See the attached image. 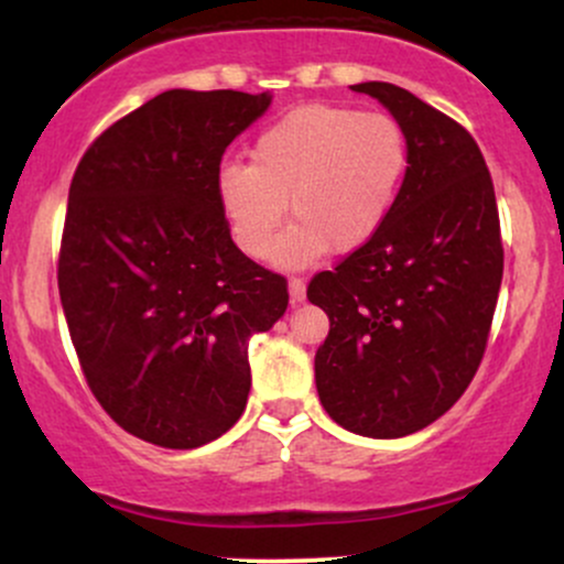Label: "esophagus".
I'll list each match as a JSON object with an SVG mask.
<instances>
[{
    "mask_svg": "<svg viewBox=\"0 0 564 564\" xmlns=\"http://www.w3.org/2000/svg\"><path fill=\"white\" fill-rule=\"evenodd\" d=\"M304 291H307V286H304L302 278H289V296H291V302H294V304L304 302Z\"/></svg>",
    "mask_w": 564,
    "mask_h": 564,
    "instance_id": "obj_1",
    "label": "esophagus"
}]
</instances>
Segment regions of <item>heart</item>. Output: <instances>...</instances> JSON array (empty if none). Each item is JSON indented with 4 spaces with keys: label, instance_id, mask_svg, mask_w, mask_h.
Wrapping results in <instances>:
<instances>
[{
    "label": "heart",
    "instance_id": "obj_1",
    "mask_svg": "<svg viewBox=\"0 0 564 564\" xmlns=\"http://www.w3.org/2000/svg\"><path fill=\"white\" fill-rule=\"evenodd\" d=\"M405 172L398 119L310 102L262 129L251 164L228 161L217 193L232 241L251 260L270 254L289 208L295 225L274 242L273 262L304 268L326 251L364 249L390 217Z\"/></svg>",
    "mask_w": 564,
    "mask_h": 564
}]
</instances>
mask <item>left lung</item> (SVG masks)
<instances>
[{"instance_id":"8db88e82","label":"left lung","mask_w":564,"mask_h":564,"mask_svg":"<svg viewBox=\"0 0 564 564\" xmlns=\"http://www.w3.org/2000/svg\"><path fill=\"white\" fill-rule=\"evenodd\" d=\"M405 129L408 172L364 249L310 281L332 321L315 352L328 416L364 437H405L462 398L480 366L503 246L488 166L462 124L387 82L352 84Z\"/></svg>"}]
</instances>
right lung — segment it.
Wrapping results in <instances>:
<instances>
[{
	"label": "right lung",
	"mask_w": 564,
	"mask_h": 564,
	"mask_svg": "<svg viewBox=\"0 0 564 564\" xmlns=\"http://www.w3.org/2000/svg\"><path fill=\"white\" fill-rule=\"evenodd\" d=\"M273 95L166 89L87 148L68 191L57 289L97 403L129 435L198 448L241 419L249 339L286 278L232 243L219 161Z\"/></svg>",
	"instance_id": "add662e5"
}]
</instances>
